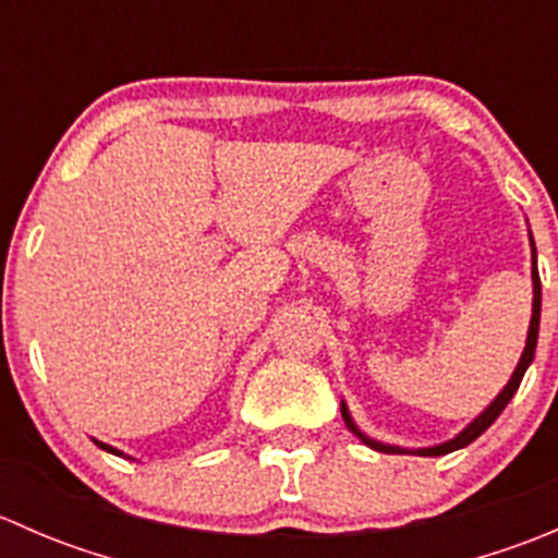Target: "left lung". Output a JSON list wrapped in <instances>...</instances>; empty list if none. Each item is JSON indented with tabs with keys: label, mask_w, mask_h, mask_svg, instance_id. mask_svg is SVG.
I'll use <instances>...</instances> for the list:
<instances>
[{
	"label": "left lung",
	"mask_w": 558,
	"mask_h": 558,
	"mask_svg": "<svg viewBox=\"0 0 558 558\" xmlns=\"http://www.w3.org/2000/svg\"><path fill=\"white\" fill-rule=\"evenodd\" d=\"M532 280H534V305H532V324H529V337H526V348H523V356L519 362V367H515L513 378H510V384L502 388V393H499L497 399H494L492 404H488L486 410H483L481 415H477L475 421H472L470 426H466L461 435H456L453 440L442 442V446H435V448H418V451H404V448H397V446H384V442L378 440H369L367 435H362L359 432V426L353 424L351 415H348V408L342 404V418H345V426L353 432L356 437H362V442H367L369 448H375V451L380 453H418V456H442V453H451V451H459V448L470 446L472 440H477V437L483 435V432L488 429V426L494 424V421L499 418V413H502L505 408H508V402L513 399V393L519 391L521 380H523V373H526V367L532 364L534 359V348H537V329H539V275H537V251H534V240H532Z\"/></svg>",
	"instance_id": "obj_1"
}]
</instances>
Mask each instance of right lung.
<instances>
[{
	"mask_svg": "<svg viewBox=\"0 0 558 558\" xmlns=\"http://www.w3.org/2000/svg\"><path fill=\"white\" fill-rule=\"evenodd\" d=\"M94 442H97V446H99V448H102V451H110V453H118V451H116V448H110V446H105V442H99V440H94Z\"/></svg>",
	"mask_w": 558,
	"mask_h": 558,
	"instance_id": "obj_1",
	"label": "right lung"
}]
</instances>
